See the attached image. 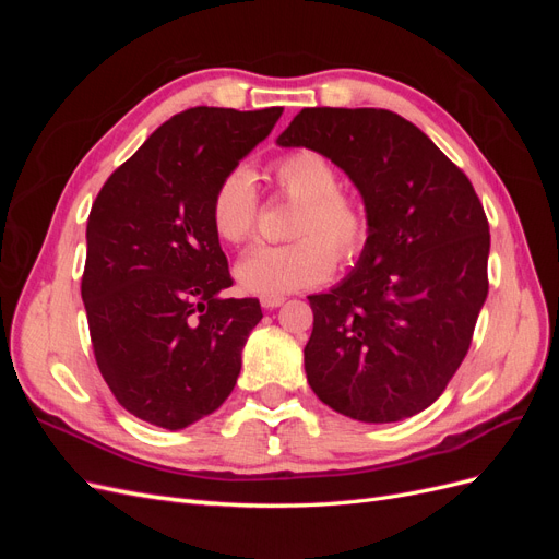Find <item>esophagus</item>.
Masks as SVG:
<instances>
[{"label":"esophagus","instance_id":"obj_1","mask_svg":"<svg viewBox=\"0 0 559 559\" xmlns=\"http://www.w3.org/2000/svg\"><path fill=\"white\" fill-rule=\"evenodd\" d=\"M284 300H286L284 296H263V298H261V306H263L265 310H273V308H280Z\"/></svg>","mask_w":559,"mask_h":559}]
</instances>
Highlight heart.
<instances>
[{
  "label": "heart",
  "mask_w": 559,
  "mask_h": 559,
  "mask_svg": "<svg viewBox=\"0 0 559 559\" xmlns=\"http://www.w3.org/2000/svg\"><path fill=\"white\" fill-rule=\"evenodd\" d=\"M270 177L298 207L292 222L296 240L259 245L238 263L240 284L259 296L308 289L331 277L335 261L359 259L370 238L366 202L337 186L335 165L312 148H292L270 163ZM259 191L245 167H233L216 181L210 198V222L228 245H245L259 224Z\"/></svg>",
  "instance_id": "1"
}]
</instances>
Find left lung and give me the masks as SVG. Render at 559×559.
Segmentation results:
<instances>
[{"mask_svg":"<svg viewBox=\"0 0 559 559\" xmlns=\"http://www.w3.org/2000/svg\"><path fill=\"white\" fill-rule=\"evenodd\" d=\"M357 186L370 238L352 275L310 296L312 392L359 421L413 417L445 392L487 298L489 224L468 177L389 109L310 107L280 140Z\"/></svg>","mask_w":559,"mask_h":559,"instance_id":"8db88e82","label":"left lung"}]
</instances>
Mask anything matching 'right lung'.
<instances>
[{"mask_svg":"<svg viewBox=\"0 0 559 559\" xmlns=\"http://www.w3.org/2000/svg\"><path fill=\"white\" fill-rule=\"evenodd\" d=\"M282 107L186 109L99 189L81 298L99 373L148 425L183 429L222 405L263 312L233 286L210 222L216 181L275 128Z\"/></svg>","mask_w":559,"mask_h":559,"instance_id":"1","label":"right lung"}]
</instances>
